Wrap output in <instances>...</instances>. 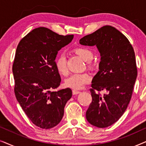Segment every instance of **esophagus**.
I'll use <instances>...</instances> for the list:
<instances>
[{"label": "esophagus", "mask_w": 146, "mask_h": 146, "mask_svg": "<svg viewBox=\"0 0 146 146\" xmlns=\"http://www.w3.org/2000/svg\"><path fill=\"white\" fill-rule=\"evenodd\" d=\"M72 93H73L74 95H77V94H78L80 93V91L77 90H73Z\"/></svg>", "instance_id": "obj_1"}]
</instances>
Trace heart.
I'll list each match as a JSON object with an SVG mask.
<instances>
[{
	"mask_svg": "<svg viewBox=\"0 0 146 146\" xmlns=\"http://www.w3.org/2000/svg\"><path fill=\"white\" fill-rule=\"evenodd\" d=\"M84 60L90 62L93 58V52L85 47H78L74 50ZM55 66L57 71L62 75L68 74L66 58L64 54L61 53L55 60ZM91 76L88 73H74L65 80V85L74 89H80L90 82Z\"/></svg>",
	"mask_w": 146,
	"mask_h": 146,
	"instance_id": "heart-1",
	"label": "heart"
}]
</instances>
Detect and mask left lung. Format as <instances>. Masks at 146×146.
<instances>
[{"instance_id": "left-lung-1", "label": "left lung", "mask_w": 146, "mask_h": 146, "mask_svg": "<svg viewBox=\"0 0 146 146\" xmlns=\"http://www.w3.org/2000/svg\"><path fill=\"white\" fill-rule=\"evenodd\" d=\"M84 46H96L100 54L99 71L93 78L92 102L86 113L94 126L104 128L120 118L130 101L137 71L132 46L122 33L104 26L80 40ZM104 91L103 96L94 90Z\"/></svg>"}]
</instances>
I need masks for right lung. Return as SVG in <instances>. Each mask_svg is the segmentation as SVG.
I'll use <instances>...</instances> for the list:
<instances>
[{"mask_svg":"<svg viewBox=\"0 0 146 146\" xmlns=\"http://www.w3.org/2000/svg\"><path fill=\"white\" fill-rule=\"evenodd\" d=\"M73 38L39 27L25 36L17 46L13 66L15 96L29 118L40 128H52L60 122L66 104L72 96L69 88L53 90L61 82L55 66L58 52Z\"/></svg>","mask_w":146,"mask_h":146,"instance_id":"right-lung-1","label":"right lung"}]
</instances>
